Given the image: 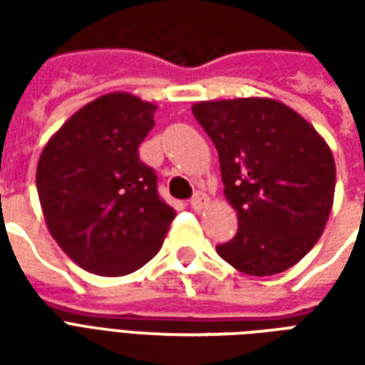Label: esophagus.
<instances>
[{
	"label": "esophagus",
	"instance_id": "34e87169",
	"mask_svg": "<svg viewBox=\"0 0 365 365\" xmlns=\"http://www.w3.org/2000/svg\"><path fill=\"white\" fill-rule=\"evenodd\" d=\"M207 203H209V197H207L205 193H201V191H199V193H195V195H193L190 201L191 209H195V211H201V209H203Z\"/></svg>",
	"mask_w": 365,
	"mask_h": 365
}]
</instances>
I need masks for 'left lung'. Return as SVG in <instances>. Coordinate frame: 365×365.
Returning <instances> with one entry per match:
<instances>
[{
  "mask_svg": "<svg viewBox=\"0 0 365 365\" xmlns=\"http://www.w3.org/2000/svg\"><path fill=\"white\" fill-rule=\"evenodd\" d=\"M191 111L219 152L237 237L217 246L248 275L289 269L329 221L336 166L329 144L299 113L268 97L199 101Z\"/></svg>",
  "mask_w": 365,
  "mask_h": 365,
  "instance_id": "obj_1",
  "label": "left lung"
}]
</instances>
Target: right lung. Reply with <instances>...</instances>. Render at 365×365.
Returning a JSON list of instances; mask_svg holds the SVG:
<instances>
[{"mask_svg": "<svg viewBox=\"0 0 365 365\" xmlns=\"http://www.w3.org/2000/svg\"><path fill=\"white\" fill-rule=\"evenodd\" d=\"M156 105L130 93L97 97L60 127L36 166L44 221L60 248L91 274L127 275L162 248L175 211L138 158Z\"/></svg>", "mask_w": 365, "mask_h": 365, "instance_id": "obj_1", "label": "right lung"}]
</instances>
